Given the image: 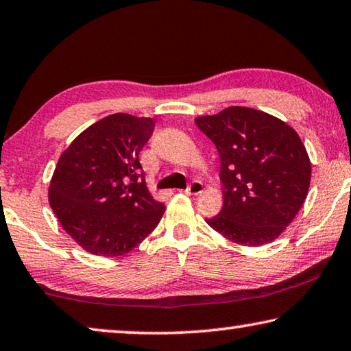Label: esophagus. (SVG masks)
<instances>
[{"label": "esophagus", "mask_w": 351, "mask_h": 351, "mask_svg": "<svg viewBox=\"0 0 351 351\" xmlns=\"http://www.w3.org/2000/svg\"><path fill=\"white\" fill-rule=\"evenodd\" d=\"M187 195H199V193L203 192V182L202 181H192L189 187L184 191Z\"/></svg>", "instance_id": "34e87169"}]
</instances>
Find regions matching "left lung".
Segmentation results:
<instances>
[{"instance_id": "obj_1", "label": "left lung", "mask_w": 351, "mask_h": 351, "mask_svg": "<svg viewBox=\"0 0 351 351\" xmlns=\"http://www.w3.org/2000/svg\"><path fill=\"white\" fill-rule=\"evenodd\" d=\"M195 123L219 152L223 184V208L206 223L241 245L275 241L309 191L311 160L302 138L282 120L243 106Z\"/></svg>"}]
</instances>
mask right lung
I'll use <instances>...</instances> for the list:
<instances>
[{"instance_id":"obj_1","label":"right lung","mask_w":351,"mask_h":351,"mask_svg":"<svg viewBox=\"0 0 351 351\" xmlns=\"http://www.w3.org/2000/svg\"><path fill=\"white\" fill-rule=\"evenodd\" d=\"M153 131V119L112 114L82 131L59 158L49 206L86 252L130 253L162 219L165 206L148 192L138 162Z\"/></svg>"}]
</instances>
